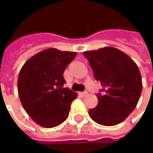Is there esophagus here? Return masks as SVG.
<instances>
[{"label": "esophagus", "instance_id": "obj_1", "mask_svg": "<svg viewBox=\"0 0 153 153\" xmlns=\"http://www.w3.org/2000/svg\"><path fill=\"white\" fill-rule=\"evenodd\" d=\"M81 97H86L88 95V92H83V93H79Z\"/></svg>", "mask_w": 153, "mask_h": 153}]
</instances>
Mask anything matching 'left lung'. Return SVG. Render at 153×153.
<instances>
[{
	"label": "left lung",
	"mask_w": 153,
	"mask_h": 153,
	"mask_svg": "<svg viewBox=\"0 0 153 153\" xmlns=\"http://www.w3.org/2000/svg\"><path fill=\"white\" fill-rule=\"evenodd\" d=\"M105 95H97L98 104L88 111L93 120L105 126L118 125L138 102L143 83L138 65L127 54L106 47L83 52Z\"/></svg>",
	"instance_id": "1"
}]
</instances>
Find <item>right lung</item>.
<instances>
[{
    "instance_id": "obj_1",
    "label": "right lung",
    "mask_w": 153,
    "mask_h": 153,
    "mask_svg": "<svg viewBox=\"0 0 153 153\" xmlns=\"http://www.w3.org/2000/svg\"><path fill=\"white\" fill-rule=\"evenodd\" d=\"M74 51L48 48L28 59L18 77V93L25 111L44 128H53L68 117L77 93L64 88L63 74Z\"/></svg>"
}]
</instances>
